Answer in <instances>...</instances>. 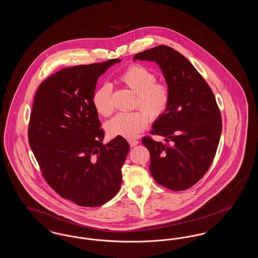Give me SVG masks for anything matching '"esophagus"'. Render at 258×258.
Masks as SVG:
<instances>
[{
	"label": "esophagus",
	"instance_id": "34e87169",
	"mask_svg": "<svg viewBox=\"0 0 258 258\" xmlns=\"http://www.w3.org/2000/svg\"><path fill=\"white\" fill-rule=\"evenodd\" d=\"M128 143H130V145H131V147H135V146H136V145L139 143V141H138V140H135V139H131V140H128Z\"/></svg>",
	"mask_w": 258,
	"mask_h": 258
}]
</instances>
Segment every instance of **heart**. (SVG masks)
I'll use <instances>...</instances> for the list:
<instances>
[{
    "label": "heart",
    "instance_id": "1",
    "mask_svg": "<svg viewBox=\"0 0 258 258\" xmlns=\"http://www.w3.org/2000/svg\"><path fill=\"white\" fill-rule=\"evenodd\" d=\"M119 81L136 94L135 108L141 111L117 114L106 123V131L113 137L134 138L147 126L148 117L155 121L165 112L170 99L169 88L156 81V75L138 63L127 67L119 75ZM92 101L98 114L109 116L114 110L111 87L107 84L98 87Z\"/></svg>",
    "mask_w": 258,
    "mask_h": 258
}]
</instances>
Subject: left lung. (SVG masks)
<instances>
[{"instance_id": "8db88e82", "label": "left lung", "mask_w": 258, "mask_h": 258, "mask_svg": "<svg viewBox=\"0 0 258 258\" xmlns=\"http://www.w3.org/2000/svg\"><path fill=\"white\" fill-rule=\"evenodd\" d=\"M134 60L156 61L170 92L169 104L151 132L167 144L142 138L150 152V172L171 190L187 189L208 171L219 146L222 123L216 98L191 62L169 46L137 53Z\"/></svg>"}]
</instances>
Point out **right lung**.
Masks as SVG:
<instances>
[{
	"label": "right lung",
	"mask_w": 258,
	"mask_h": 258,
	"mask_svg": "<svg viewBox=\"0 0 258 258\" xmlns=\"http://www.w3.org/2000/svg\"><path fill=\"white\" fill-rule=\"evenodd\" d=\"M120 61L62 69L39 85L34 98L30 147L50 186L79 206L103 205L122 184L130 144L121 136L102 144L104 132L92 101L98 77Z\"/></svg>",
	"instance_id": "add662e5"
}]
</instances>
